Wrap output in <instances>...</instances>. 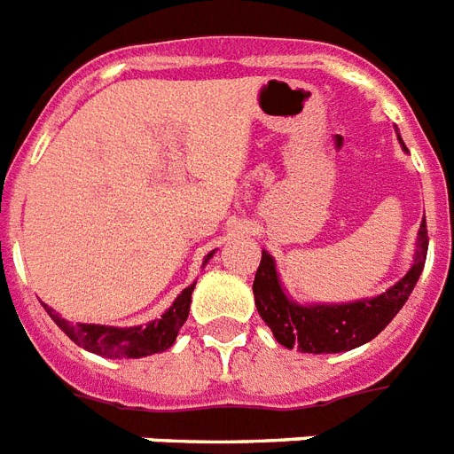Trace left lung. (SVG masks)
Segmentation results:
<instances>
[{
  "instance_id": "8db88e82",
  "label": "left lung",
  "mask_w": 454,
  "mask_h": 454,
  "mask_svg": "<svg viewBox=\"0 0 454 454\" xmlns=\"http://www.w3.org/2000/svg\"><path fill=\"white\" fill-rule=\"evenodd\" d=\"M398 143L408 152L401 136ZM427 248H429V237H427V223L422 220L417 231L415 257L401 281L375 297L335 304L295 302L278 278L274 257L262 250V260L253 281L255 307L264 324L271 328L277 342L284 344L286 349H297L304 354H340V351L356 349L380 335L408 302L424 270Z\"/></svg>"
}]
</instances>
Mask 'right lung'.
<instances>
[{"label": "right lung", "mask_w": 454, "mask_h": 454, "mask_svg": "<svg viewBox=\"0 0 454 454\" xmlns=\"http://www.w3.org/2000/svg\"><path fill=\"white\" fill-rule=\"evenodd\" d=\"M215 253V250H213ZM213 253L204 257V264L213 257ZM197 281L176 297V302L161 314V318H154L145 325H130V328H117V325H100V324H77L72 325L65 321L60 314L43 304V309L49 311V317L56 321V325L70 337L72 342L79 344L82 349L98 354L105 358H143L152 354H161L170 349L176 342L177 333L190 317L192 290Z\"/></svg>", "instance_id": "add662e5"}]
</instances>
